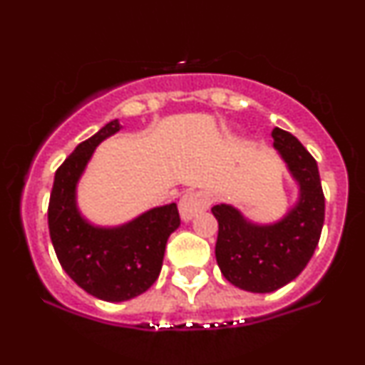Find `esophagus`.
I'll return each mask as SVG.
<instances>
[{
	"label": "esophagus",
	"mask_w": 365,
	"mask_h": 365,
	"mask_svg": "<svg viewBox=\"0 0 365 365\" xmlns=\"http://www.w3.org/2000/svg\"><path fill=\"white\" fill-rule=\"evenodd\" d=\"M209 204H211V197H209L206 192H188V194L183 195L178 202L182 221L188 223V221L199 215V212L206 211Z\"/></svg>",
	"instance_id": "obj_1"
}]
</instances>
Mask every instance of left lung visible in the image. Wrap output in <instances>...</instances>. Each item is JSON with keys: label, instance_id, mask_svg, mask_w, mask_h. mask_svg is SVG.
<instances>
[{"label": "left lung", "instance_id": "1", "mask_svg": "<svg viewBox=\"0 0 365 365\" xmlns=\"http://www.w3.org/2000/svg\"><path fill=\"white\" fill-rule=\"evenodd\" d=\"M273 145L299 185V199L282 220L254 223L233 207L217 204L216 261L230 283L252 293H271L297 278L311 261L324 225L317 163L297 137L273 130Z\"/></svg>", "mask_w": 365, "mask_h": 365}]
</instances>
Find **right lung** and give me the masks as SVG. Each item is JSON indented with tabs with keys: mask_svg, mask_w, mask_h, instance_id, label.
I'll return each mask as SVG.
<instances>
[{
	"mask_svg": "<svg viewBox=\"0 0 365 365\" xmlns=\"http://www.w3.org/2000/svg\"><path fill=\"white\" fill-rule=\"evenodd\" d=\"M113 120L83 140L56 170L48 207L49 235L65 273L106 302L144 293L161 273L166 242L180 226L177 204L153 207L118 226H99L82 215L77 185L96 148L120 132Z\"/></svg>",
	"mask_w": 365,
	"mask_h": 365,
	"instance_id": "add662e5",
	"label": "right lung"
}]
</instances>
